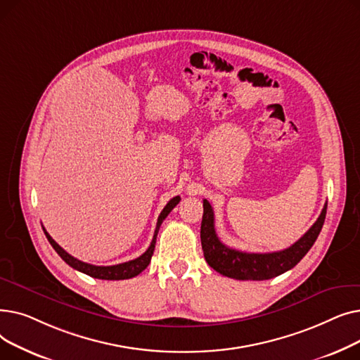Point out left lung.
Listing matches in <instances>:
<instances>
[{
  "label": "left lung",
  "mask_w": 360,
  "mask_h": 360,
  "mask_svg": "<svg viewBox=\"0 0 360 360\" xmlns=\"http://www.w3.org/2000/svg\"><path fill=\"white\" fill-rule=\"evenodd\" d=\"M202 221H201V247L207 264L217 273L236 280H269L293 269L307 255L316 240L327 214L324 205L316 221L311 229L292 247L277 252H242L226 247L216 235L214 212L207 200H202Z\"/></svg>",
  "instance_id": "obj_1"
}]
</instances>
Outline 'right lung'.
<instances>
[{"label": "right lung", "instance_id": "add662e5", "mask_svg": "<svg viewBox=\"0 0 360 360\" xmlns=\"http://www.w3.org/2000/svg\"><path fill=\"white\" fill-rule=\"evenodd\" d=\"M179 201H181V197L176 195L165 205V209L162 210V213L158 219L156 231H155L153 239H151V243H150V247L147 248V251L136 259H131V261H127V262H122V264H117V266H93V264L83 262L77 258H74L72 255H70L67 251H64L60 247V245L51 238V235L45 231V228H44V232H45L49 243L52 245V248L56 251V254H58L68 264V266L72 267L74 270H79V271H82V273H84L90 277L101 278V280H125V278H131V277L139 276L143 270L147 269V266L150 264V259H151V255H153V251H155L156 238H158V233H159V229H160V224L167 217V214L174 210V207Z\"/></svg>", "mask_w": 360, "mask_h": 360}]
</instances>
